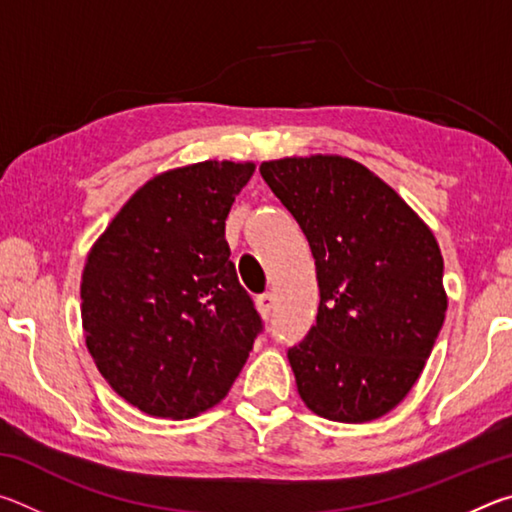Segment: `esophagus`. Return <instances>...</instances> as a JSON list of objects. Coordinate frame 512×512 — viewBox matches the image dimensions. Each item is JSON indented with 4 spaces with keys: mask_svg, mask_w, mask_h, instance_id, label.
I'll return each mask as SVG.
<instances>
[{
    "mask_svg": "<svg viewBox=\"0 0 512 512\" xmlns=\"http://www.w3.org/2000/svg\"><path fill=\"white\" fill-rule=\"evenodd\" d=\"M257 309H259V314H262V318H271V314H273V309H275V296L271 291H266V293H262V296H257Z\"/></svg>",
    "mask_w": 512,
    "mask_h": 512,
    "instance_id": "34e87169",
    "label": "esophagus"
}]
</instances>
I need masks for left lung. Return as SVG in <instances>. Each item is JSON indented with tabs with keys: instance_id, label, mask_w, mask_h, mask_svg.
<instances>
[{
	"instance_id": "obj_1",
	"label": "left lung",
	"mask_w": 512,
	"mask_h": 512,
	"mask_svg": "<svg viewBox=\"0 0 512 512\" xmlns=\"http://www.w3.org/2000/svg\"><path fill=\"white\" fill-rule=\"evenodd\" d=\"M259 173L316 259V323L287 352L302 402L336 422L381 418L418 381L443 327L436 237L395 189L341 155L262 162Z\"/></svg>"
}]
</instances>
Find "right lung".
<instances>
[{
    "instance_id": "right-lung-1",
    "label": "right lung",
    "mask_w": 512,
    "mask_h": 512,
    "mask_svg": "<svg viewBox=\"0 0 512 512\" xmlns=\"http://www.w3.org/2000/svg\"><path fill=\"white\" fill-rule=\"evenodd\" d=\"M253 171L205 160L155 176L85 262L92 359L117 395L155 418H192L221 402L264 329L225 241V219Z\"/></svg>"
}]
</instances>
